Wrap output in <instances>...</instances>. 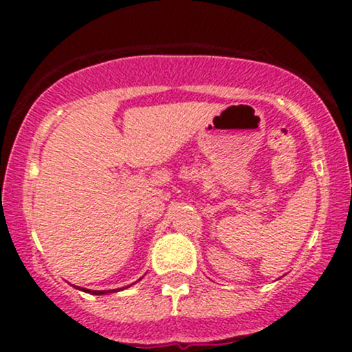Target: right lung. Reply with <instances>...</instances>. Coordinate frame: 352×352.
Here are the masks:
<instances>
[{
  "instance_id": "obj_1",
  "label": "right lung",
  "mask_w": 352,
  "mask_h": 352,
  "mask_svg": "<svg viewBox=\"0 0 352 352\" xmlns=\"http://www.w3.org/2000/svg\"><path fill=\"white\" fill-rule=\"evenodd\" d=\"M79 288V286H78ZM80 292H87V293H91V294H106V293H112V292H119V289H111V292H94V289H86V288H79ZM122 289V288H120Z\"/></svg>"
}]
</instances>
